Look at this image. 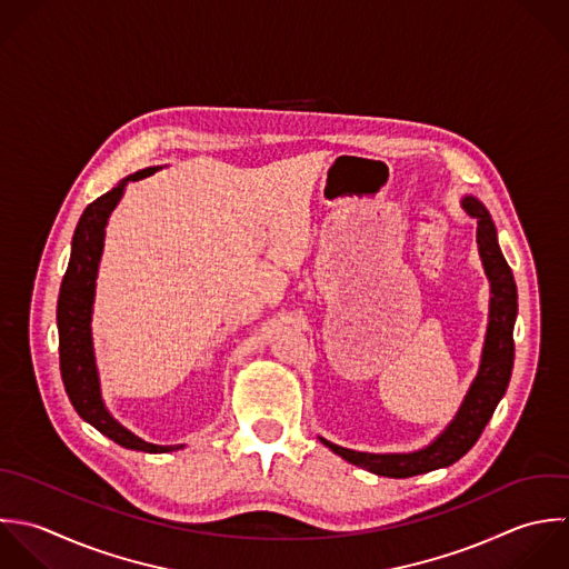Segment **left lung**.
I'll list each match as a JSON object with an SVG mask.
<instances>
[{"label":"left lung","instance_id":"obj_1","mask_svg":"<svg viewBox=\"0 0 569 569\" xmlns=\"http://www.w3.org/2000/svg\"><path fill=\"white\" fill-rule=\"evenodd\" d=\"M463 208L479 223L477 241H479V252L483 259L486 274L492 286V301H490V326H488L481 370H479L459 415L455 417V421L446 428V432L435 443H430L428 448H423L419 452H410V455L355 452V450L339 448V446L321 439L323 446H328L335 455H339L348 463L363 468L379 477L408 479V477L426 475V472L457 463L479 441V437L486 430L488 421L492 419L499 401L503 399L510 377H512L515 321H517L515 274L499 248L497 228H495L486 206L475 197H466Z\"/></svg>","mask_w":569,"mask_h":569}]
</instances>
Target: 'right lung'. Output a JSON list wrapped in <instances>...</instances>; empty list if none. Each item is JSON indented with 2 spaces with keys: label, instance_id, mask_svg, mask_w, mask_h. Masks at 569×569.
I'll return each mask as SVG.
<instances>
[{
  "label": "right lung",
  "instance_id": "add662e5",
  "mask_svg": "<svg viewBox=\"0 0 569 569\" xmlns=\"http://www.w3.org/2000/svg\"><path fill=\"white\" fill-rule=\"evenodd\" d=\"M157 168H146L117 183L106 194L86 206L72 237L70 261L59 288L57 328H59V370L66 395L77 415L97 428L114 443L139 452H172L181 446H152L121 428L103 408L99 395V379L90 339V315L94 299V279L103 248L106 221L121 199L126 181H137L152 174Z\"/></svg>",
  "mask_w": 569,
  "mask_h": 569
}]
</instances>
